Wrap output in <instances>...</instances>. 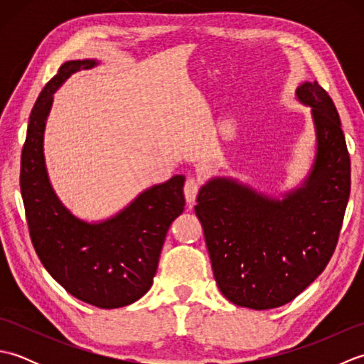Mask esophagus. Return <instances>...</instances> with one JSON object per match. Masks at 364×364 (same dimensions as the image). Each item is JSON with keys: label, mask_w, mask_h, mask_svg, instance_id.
Masks as SVG:
<instances>
[{"label": "esophagus", "mask_w": 364, "mask_h": 364, "mask_svg": "<svg viewBox=\"0 0 364 364\" xmlns=\"http://www.w3.org/2000/svg\"><path fill=\"white\" fill-rule=\"evenodd\" d=\"M198 191H200V181L194 176H189L186 183H184V197H186L189 203L194 202Z\"/></svg>", "instance_id": "obj_1"}]
</instances>
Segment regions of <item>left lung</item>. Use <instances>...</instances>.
I'll use <instances>...</instances> for the list:
<instances>
[{"instance_id":"8db88e82","label":"left lung","mask_w":364,"mask_h":364,"mask_svg":"<svg viewBox=\"0 0 364 364\" xmlns=\"http://www.w3.org/2000/svg\"><path fill=\"white\" fill-rule=\"evenodd\" d=\"M297 97L313 107L318 134L305 186L280 202L218 178L197 197L196 214L219 289L252 310L288 304L322 274L350 196V156L333 100L318 81L301 84Z\"/></svg>"}]
</instances>
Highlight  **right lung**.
<instances>
[{"label": "right lung", "mask_w": 364, "mask_h": 364, "mask_svg": "<svg viewBox=\"0 0 364 364\" xmlns=\"http://www.w3.org/2000/svg\"><path fill=\"white\" fill-rule=\"evenodd\" d=\"M95 60H68L46 82L29 115L20 189L31 242L43 267L73 297L105 310L127 306L151 288L168 227L184 211V176L145 191L125 211L86 223L60 205L43 161V129L53 94Z\"/></svg>", "instance_id": "right-lung-1"}]
</instances>
